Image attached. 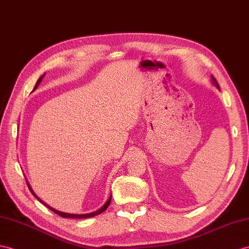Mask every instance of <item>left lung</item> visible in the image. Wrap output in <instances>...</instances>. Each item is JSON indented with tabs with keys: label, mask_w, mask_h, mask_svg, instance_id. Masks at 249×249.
Segmentation results:
<instances>
[{
	"label": "left lung",
	"mask_w": 249,
	"mask_h": 249,
	"mask_svg": "<svg viewBox=\"0 0 249 249\" xmlns=\"http://www.w3.org/2000/svg\"><path fill=\"white\" fill-rule=\"evenodd\" d=\"M211 81H212V83H213L214 84V86L217 88V89H220V87H219V84H217V82H216V80H215V79H214V77L213 76H212L211 75Z\"/></svg>",
	"instance_id": "left-lung-1"
}]
</instances>
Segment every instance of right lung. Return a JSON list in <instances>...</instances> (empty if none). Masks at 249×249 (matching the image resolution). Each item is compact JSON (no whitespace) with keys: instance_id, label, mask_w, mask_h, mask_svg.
Returning <instances> with one entry per match:
<instances>
[{"instance_id":"obj_1","label":"right lung","mask_w":249,"mask_h":249,"mask_svg":"<svg viewBox=\"0 0 249 249\" xmlns=\"http://www.w3.org/2000/svg\"><path fill=\"white\" fill-rule=\"evenodd\" d=\"M45 76V74L44 75H42L39 79H38V81H37V83H36V86H35V89H34V90L37 89L38 87H39V84H40V82L42 81V79H43V77ZM27 181V180H26ZM27 186H28V188H29V190H30V192L33 193V196L38 199L39 202H41L42 204L43 205H45L46 207L48 208V209H51L52 211H53L54 213H57L58 215H60V216H62V217H69V219H88V217H93V216H95V215H98V214H100V213H102V212H104L107 207H108V205H110V203H111V198H112V196L108 197V199L107 201L106 202V204L102 206L101 208H99L98 210H96V211H94V212H90V213H84V214H72V213H66V212H62V211H59V210H56L54 208H53V207H51L50 205H47L46 203H44L43 201H42V199L36 195V193L34 192V190L32 189V187H30V184L28 183L27 181Z\"/></svg>"}]
</instances>
